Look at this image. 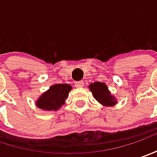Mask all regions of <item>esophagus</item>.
<instances>
[{
	"instance_id": "obj_1",
	"label": "esophagus",
	"mask_w": 157,
	"mask_h": 157,
	"mask_svg": "<svg viewBox=\"0 0 157 157\" xmlns=\"http://www.w3.org/2000/svg\"><path fill=\"white\" fill-rule=\"evenodd\" d=\"M83 85H84V82L83 81H80V82H77L75 83V87L76 88H82V87H83Z\"/></svg>"
}]
</instances>
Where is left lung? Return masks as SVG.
Returning <instances> with one entry per match:
<instances>
[{"label":"left lung","mask_w":157,"mask_h":157,"mask_svg":"<svg viewBox=\"0 0 157 157\" xmlns=\"http://www.w3.org/2000/svg\"><path fill=\"white\" fill-rule=\"evenodd\" d=\"M90 91L92 92L94 98L101 103L104 105H113L116 104V101L110 94L108 90V88L105 85V83L97 82L95 83H92L90 85Z\"/></svg>","instance_id":"1"}]
</instances>
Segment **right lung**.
Returning <instances> with one entry per match:
<instances>
[{
    "mask_svg": "<svg viewBox=\"0 0 157 157\" xmlns=\"http://www.w3.org/2000/svg\"><path fill=\"white\" fill-rule=\"evenodd\" d=\"M72 87L68 84H54L44 92L37 101V105L42 110L56 111L64 105Z\"/></svg>",
    "mask_w": 157,
    "mask_h": 157,
    "instance_id": "obj_1",
    "label": "right lung"
}]
</instances>
